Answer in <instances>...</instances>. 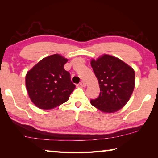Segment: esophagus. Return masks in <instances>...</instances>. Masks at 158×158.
I'll use <instances>...</instances> for the list:
<instances>
[{"mask_svg": "<svg viewBox=\"0 0 158 158\" xmlns=\"http://www.w3.org/2000/svg\"><path fill=\"white\" fill-rule=\"evenodd\" d=\"M80 85H81V87H85L86 84H85V83L84 81H81L80 82Z\"/></svg>", "mask_w": 158, "mask_h": 158, "instance_id": "1", "label": "esophagus"}]
</instances>
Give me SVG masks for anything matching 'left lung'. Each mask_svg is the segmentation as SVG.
<instances>
[{"label":"left lung","mask_w":158,"mask_h":158,"mask_svg":"<svg viewBox=\"0 0 158 158\" xmlns=\"http://www.w3.org/2000/svg\"><path fill=\"white\" fill-rule=\"evenodd\" d=\"M90 65L97 77L100 93L93 106L104 113L119 111L129 101L135 85L134 69L114 56L103 54L91 59Z\"/></svg>","instance_id":"obj_1"}]
</instances>
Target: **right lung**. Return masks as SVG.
Listing matches in <instances>:
<instances>
[{"mask_svg": "<svg viewBox=\"0 0 158 158\" xmlns=\"http://www.w3.org/2000/svg\"><path fill=\"white\" fill-rule=\"evenodd\" d=\"M68 61L56 53L44 58L26 73V90L37 107L49 110L68 100L75 85L64 69Z\"/></svg>", "mask_w": 158, "mask_h": 158, "instance_id": "add662e5", "label": "right lung"}]
</instances>
